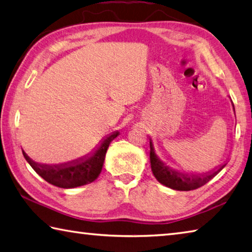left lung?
<instances>
[{
    "mask_svg": "<svg viewBox=\"0 0 252 252\" xmlns=\"http://www.w3.org/2000/svg\"><path fill=\"white\" fill-rule=\"evenodd\" d=\"M234 109V104H232ZM150 162L151 168H152L153 175L155 178L163 184L164 186L170 187L175 190H193L198 187L205 185L212 178H214L217 174L226 166V162L214 168L213 171L196 173V172H181L170 167L166 163H164L158 155L155 153V149L153 142L150 138Z\"/></svg>",
    "mask_w": 252,
    "mask_h": 252,
    "instance_id": "obj_1",
    "label": "left lung"
}]
</instances>
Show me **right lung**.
<instances>
[{
	"mask_svg": "<svg viewBox=\"0 0 252 252\" xmlns=\"http://www.w3.org/2000/svg\"><path fill=\"white\" fill-rule=\"evenodd\" d=\"M119 134H120L119 131L112 132L102 139V141H100V143L90 153L61 164L37 163L33 161L24 150L22 151L32 168L49 184L62 189H75L97 180L102 171L109 145Z\"/></svg>",
	"mask_w": 252,
	"mask_h": 252,
	"instance_id": "right-lung-1",
	"label": "right lung"
}]
</instances>
